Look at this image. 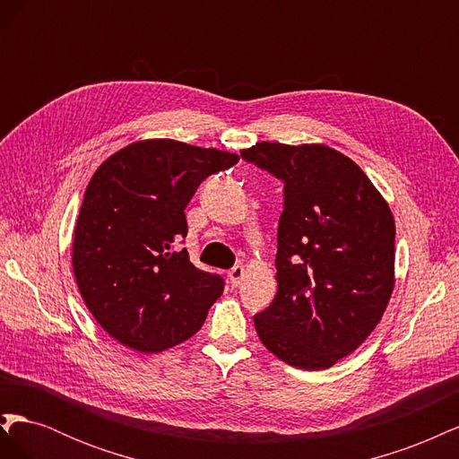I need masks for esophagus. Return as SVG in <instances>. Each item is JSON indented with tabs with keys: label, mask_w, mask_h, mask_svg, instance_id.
Here are the masks:
<instances>
[{
	"label": "esophagus",
	"mask_w": 459,
	"mask_h": 459,
	"mask_svg": "<svg viewBox=\"0 0 459 459\" xmlns=\"http://www.w3.org/2000/svg\"><path fill=\"white\" fill-rule=\"evenodd\" d=\"M245 277V268L243 266H233L230 272H228V280L231 283V287H238Z\"/></svg>",
	"instance_id": "1"
}]
</instances>
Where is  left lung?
Masks as SVG:
<instances>
[{
  "label": "left lung",
  "mask_w": 459,
  "mask_h": 459,
  "mask_svg": "<svg viewBox=\"0 0 459 459\" xmlns=\"http://www.w3.org/2000/svg\"><path fill=\"white\" fill-rule=\"evenodd\" d=\"M241 157L285 184L277 295L255 316L262 344L317 371L354 352L394 289V218L359 166L322 143L260 142Z\"/></svg>",
  "instance_id": "left-lung-1"
}]
</instances>
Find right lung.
Instances as JSON below:
<instances>
[{
    "mask_svg": "<svg viewBox=\"0 0 459 459\" xmlns=\"http://www.w3.org/2000/svg\"><path fill=\"white\" fill-rule=\"evenodd\" d=\"M239 155L174 140H143L91 176L73 239V270L88 310L110 337L151 354L187 341L224 290L179 241L186 206L203 179Z\"/></svg>",
    "mask_w": 459,
    "mask_h": 459,
    "instance_id": "obj_1",
    "label": "right lung"
}]
</instances>
